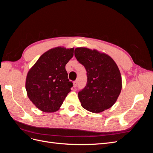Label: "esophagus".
<instances>
[{
	"label": "esophagus",
	"mask_w": 153,
	"mask_h": 153,
	"mask_svg": "<svg viewBox=\"0 0 153 153\" xmlns=\"http://www.w3.org/2000/svg\"><path fill=\"white\" fill-rule=\"evenodd\" d=\"M77 85H78V80H75L73 83V87H76L77 86Z\"/></svg>",
	"instance_id": "1"
}]
</instances>
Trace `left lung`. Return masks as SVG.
Returning <instances> with one entry per match:
<instances>
[{
  "label": "left lung",
  "mask_w": 153,
  "mask_h": 153,
  "mask_svg": "<svg viewBox=\"0 0 153 153\" xmlns=\"http://www.w3.org/2000/svg\"><path fill=\"white\" fill-rule=\"evenodd\" d=\"M75 56L87 71V84L78 94L82 107L93 113L108 109L117 101L122 89L116 63L108 55L84 47L76 48Z\"/></svg>",
  "instance_id": "1"
}]
</instances>
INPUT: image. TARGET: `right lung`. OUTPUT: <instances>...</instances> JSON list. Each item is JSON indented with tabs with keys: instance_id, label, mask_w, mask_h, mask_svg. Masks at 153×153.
I'll list each match as a JSON object with an SVG mask.
<instances>
[{
	"instance_id": "obj_1",
	"label": "right lung",
	"mask_w": 153,
	"mask_h": 153,
	"mask_svg": "<svg viewBox=\"0 0 153 153\" xmlns=\"http://www.w3.org/2000/svg\"><path fill=\"white\" fill-rule=\"evenodd\" d=\"M74 48L57 47L44 53L27 73L25 88L30 100L45 112L58 110L73 87L66 64Z\"/></svg>"
}]
</instances>
